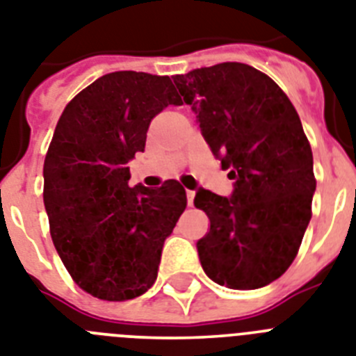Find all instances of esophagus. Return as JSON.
Masks as SVG:
<instances>
[{"instance_id":"34e87169","label":"esophagus","mask_w":356,"mask_h":356,"mask_svg":"<svg viewBox=\"0 0 356 356\" xmlns=\"http://www.w3.org/2000/svg\"><path fill=\"white\" fill-rule=\"evenodd\" d=\"M186 197H188V206H192L193 204V197H195V192H192V190H188Z\"/></svg>"}]
</instances>
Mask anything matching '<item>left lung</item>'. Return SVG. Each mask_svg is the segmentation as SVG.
<instances>
[{"label": "left lung", "instance_id": "8db88e82", "mask_svg": "<svg viewBox=\"0 0 356 356\" xmlns=\"http://www.w3.org/2000/svg\"><path fill=\"white\" fill-rule=\"evenodd\" d=\"M173 83L192 104L232 197L199 190L210 229L197 243L202 270L229 289H257L288 270L312 219V146L297 110L277 83L244 63L197 68Z\"/></svg>", "mask_w": 356, "mask_h": 356}]
</instances>
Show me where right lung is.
Masks as SVG:
<instances>
[{"label":"right lung","instance_id":"right-lung-1","mask_svg":"<svg viewBox=\"0 0 356 356\" xmlns=\"http://www.w3.org/2000/svg\"><path fill=\"white\" fill-rule=\"evenodd\" d=\"M183 104L168 76L112 72L65 106L43 166L52 243L72 280L110 302L157 279L164 238L186 208L179 181L128 186V161L145 152L150 121Z\"/></svg>","mask_w":356,"mask_h":356}]
</instances>
